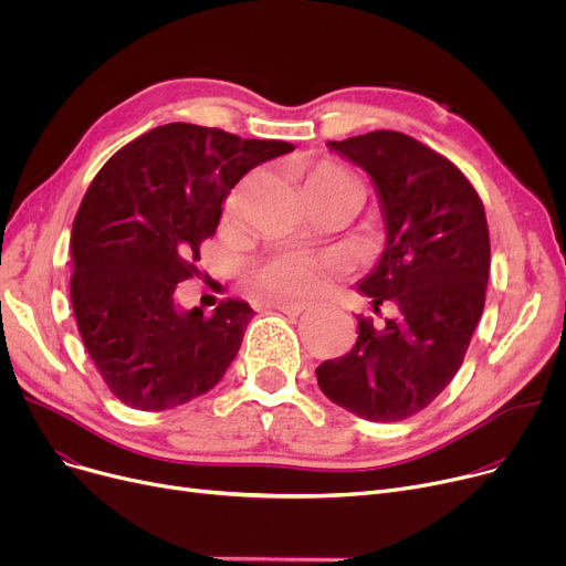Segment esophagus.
Wrapping results in <instances>:
<instances>
[{"label": "esophagus", "instance_id": "obj_1", "mask_svg": "<svg viewBox=\"0 0 566 566\" xmlns=\"http://www.w3.org/2000/svg\"><path fill=\"white\" fill-rule=\"evenodd\" d=\"M271 307L273 310H277V312H282V314H289V316H301L307 307L305 305H301V303H271Z\"/></svg>", "mask_w": 566, "mask_h": 566}]
</instances>
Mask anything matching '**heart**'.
<instances>
[{
    "instance_id": "heart-1",
    "label": "heart",
    "mask_w": 566,
    "mask_h": 566,
    "mask_svg": "<svg viewBox=\"0 0 566 566\" xmlns=\"http://www.w3.org/2000/svg\"><path fill=\"white\" fill-rule=\"evenodd\" d=\"M307 195H333L360 190L358 181L335 165H318L305 176ZM331 280V261L312 254H284L263 265L256 275V289L271 301H312Z\"/></svg>"
}]
</instances>
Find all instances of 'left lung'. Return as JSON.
Masks as SVG:
<instances>
[{"label": "left lung", "mask_w": 566, "mask_h": 566, "mask_svg": "<svg viewBox=\"0 0 566 566\" xmlns=\"http://www.w3.org/2000/svg\"><path fill=\"white\" fill-rule=\"evenodd\" d=\"M371 178L385 248L360 280L376 325L358 316V339L316 367L323 395L369 422H399L427 408L459 371L484 312L491 245L484 203L440 154L397 130L328 142Z\"/></svg>", "instance_id": "1"}]
</instances>
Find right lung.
<instances>
[{
	"instance_id": "add662e5",
	"label": "right lung",
	"mask_w": 566,
	"mask_h": 566,
	"mask_svg": "<svg viewBox=\"0 0 566 566\" xmlns=\"http://www.w3.org/2000/svg\"><path fill=\"white\" fill-rule=\"evenodd\" d=\"M293 151L280 139L167 124L116 151L73 222L71 303L82 342L116 399L167 410L213 390L254 312L222 301L213 314L176 305L197 275L199 245L222 203L256 165Z\"/></svg>"
}]
</instances>
